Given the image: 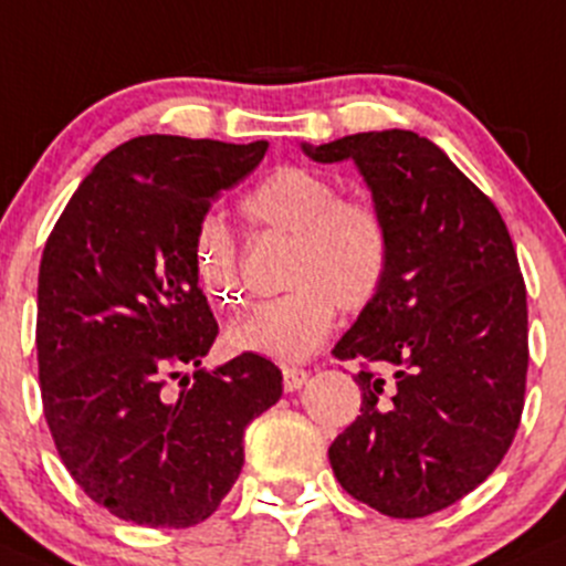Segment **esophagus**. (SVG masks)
<instances>
[{
    "mask_svg": "<svg viewBox=\"0 0 566 566\" xmlns=\"http://www.w3.org/2000/svg\"><path fill=\"white\" fill-rule=\"evenodd\" d=\"M284 390L287 392H295V390H301L303 385H306V379H308V371L306 368H295V366H284Z\"/></svg>",
    "mask_w": 566,
    "mask_h": 566,
    "instance_id": "34e87169",
    "label": "esophagus"
}]
</instances>
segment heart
<instances>
[{"label":"heart","instance_id":"heart-1","mask_svg":"<svg viewBox=\"0 0 566 566\" xmlns=\"http://www.w3.org/2000/svg\"><path fill=\"white\" fill-rule=\"evenodd\" d=\"M243 213L260 228L290 235V290L235 319L224 333L228 347L282 363L306 360L331 336L336 306L360 312L379 295L390 263L388 224L377 206L342 198L331 178L293 165L263 178L243 200ZM195 268L217 306H241L235 247L219 219L200 224Z\"/></svg>","mask_w":566,"mask_h":566}]
</instances>
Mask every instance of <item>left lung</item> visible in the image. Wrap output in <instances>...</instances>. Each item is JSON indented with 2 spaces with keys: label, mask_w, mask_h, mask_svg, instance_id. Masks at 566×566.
Masks as SVG:
<instances>
[{
  "label": "left lung",
  "mask_w": 566,
  "mask_h": 566,
  "mask_svg": "<svg viewBox=\"0 0 566 566\" xmlns=\"http://www.w3.org/2000/svg\"><path fill=\"white\" fill-rule=\"evenodd\" d=\"M314 163H353L382 213V290L333 355L355 374L360 415L328 458L349 496L390 518H423L474 491L513 444L526 392V287L496 206L409 129L358 133Z\"/></svg>",
  "instance_id": "8db88e82"
}]
</instances>
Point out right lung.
I'll return each instance as SVG.
<instances>
[{
  "label": "right lung",
  "mask_w": 566,
  "mask_h": 566,
  "mask_svg": "<svg viewBox=\"0 0 566 566\" xmlns=\"http://www.w3.org/2000/svg\"><path fill=\"white\" fill-rule=\"evenodd\" d=\"M265 151V140L140 135L94 165L48 235L38 279L45 420L75 483L122 521H206L241 474L247 426L282 398V371L263 355L206 371L219 328L195 268L208 208ZM178 376L182 390L165 391Z\"/></svg>",
  "instance_id": "obj_1"
}]
</instances>
